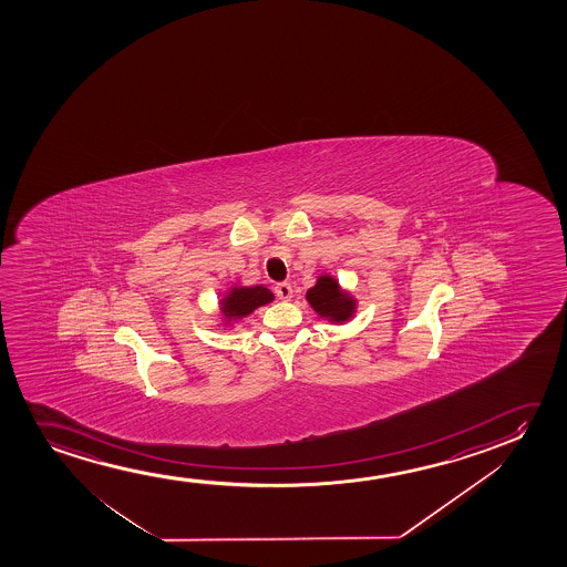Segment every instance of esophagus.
Masks as SVG:
<instances>
[{"label":"esophagus","mask_w":567,"mask_h":567,"mask_svg":"<svg viewBox=\"0 0 567 567\" xmlns=\"http://www.w3.org/2000/svg\"><path fill=\"white\" fill-rule=\"evenodd\" d=\"M275 295L279 296L280 300H290L292 298V287L288 282H279L275 287Z\"/></svg>","instance_id":"1"}]
</instances>
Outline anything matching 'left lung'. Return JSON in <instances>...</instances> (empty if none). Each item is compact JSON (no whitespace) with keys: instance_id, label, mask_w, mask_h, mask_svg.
Masks as SVG:
<instances>
[{"instance_id":"obj_1","label":"left lung","mask_w":567,"mask_h":567,"mask_svg":"<svg viewBox=\"0 0 567 567\" xmlns=\"http://www.w3.org/2000/svg\"><path fill=\"white\" fill-rule=\"evenodd\" d=\"M306 300L319 318L337 326L347 323L357 313V298L329 272L319 275L316 285L306 292Z\"/></svg>"}]
</instances>
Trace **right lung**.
<instances>
[{
  "instance_id": "right-lung-1",
  "label": "right lung",
  "mask_w": 567,
  "mask_h": 567,
  "mask_svg": "<svg viewBox=\"0 0 567 567\" xmlns=\"http://www.w3.org/2000/svg\"><path fill=\"white\" fill-rule=\"evenodd\" d=\"M272 300H275V295L264 285H256V287L233 285L220 295V300H218V313H220L218 321H220V326L234 329L240 319L248 318L257 308L267 306Z\"/></svg>"
}]
</instances>
